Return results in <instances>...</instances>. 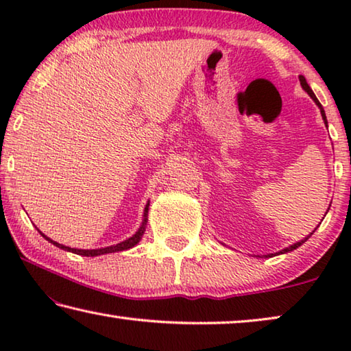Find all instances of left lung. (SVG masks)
Masks as SVG:
<instances>
[{"label": "left lung", "mask_w": 351, "mask_h": 351, "mask_svg": "<svg viewBox=\"0 0 351 351\" xmlns=\"http://www.w3.org/2000/svg\"><path fill=\"white\" fill-rule=\"evenodd\" d=\"M299 80H300V85H302V88H304V90L308 93V96H310V97L314 100V104H316V105L319 106V110H320V114H322V119H324L325 125L328 127V122H326V116H325V111H324V108H322V105H320V102H319V100H317V97L314 96V93H313V90H311V88H310V85H308V83H306V79H305L304 75H299ZM330 206H331V204H330ZM326 212H328V210H326ZM314 230H316V229H314ZM314 230H313V232H314ZM313 232H311L310 235H306L304 240L297 241V243H294V245H291V246H288V247H285V249H282L280 252H276V254L278 255V254H287V252L294 251V249H297V247H299V246L304 245V243H305V241H306L308 239H310V237L313 235ZM276 254H268V255H263V257H272V255H276ZM257 257H260V255H257Z\"/></svg>", "instance_id": "1"}]
</instances>
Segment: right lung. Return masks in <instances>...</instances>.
Masks as SVG:
<instances>
[{
  "label": "right lung",
  "mask_w": 351,
  "mask_h": 351,
  "mask_svg": "<svg viewBox=\"0 0 351 351\" xmlns=\"http://www.w3.org/2000/svg\"><path fill=\"white\" fill-rule=\"evenodd\" d=\"M148 206H150V201H148V203L145 204L144 219H142V223L139 226V229L136 230V234L130 237V239H127V240L117 243V245H111V246H106V247H97V249H77V247H69V246L60 245V243H57L54 240H51L49 237H46L43 232H40V234L43 235L47 241L52 243V245H54V246L63 249V251L73 252V254H77V255H83V257H97V255H104V254L127 251V249H132V247H134L136 245H138V243L142 239V235H144V232H145V226H147V219H148Z\"/></svg>",
  "instance_id": "1"
}]
</instances>
